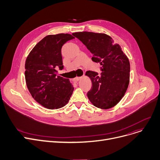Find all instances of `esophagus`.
Wrapping results in <instances>:
<instances>
[{
    "instance_id": "esophagus-1",
    "label": "esophagus",
    "mask_w": 160,
    "mask_h": 160,
    "mask_svg": "<svg viewBox=\"0 0 160 160\" xmlns=\"http://www.w3.org/2000/svg\"><path fill=\"white\" fill-rule=\"evenodd\" d=\"M81 78H82V77H76V78H74L73 79V81H74V82H77L79 81Z\"/></svg>"
}]
</instances>
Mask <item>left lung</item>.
Masks as SVG:
<instances>
[{
  "label": "left lung",
  "instance_id": "8db88e82",
  "mask_svg": "<svg viewBox=\"0 0 160 160\" xmlns=\"http://www.w3.org/2000/svg\"><path fill=\"white\" fill-rule=\"evenodd\" d=\"M93 54L92 60L102 66L100 76L88 71L92 83L87 95L95 107L107 110L116 106L127 91L130 82V65L121 46L106 33L90 32L73 33Z\"/></svg>",
  "mask_w": 160,
  "mask_h": 160
}]
</instances>
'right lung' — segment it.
<instances>
[{"instance_id":"1","label":"right lung","mask_w":160,"mask_h":160,"mask_svg":"<svg viewBox=\"0 0 160 160\" xmlns=\"http://www.w3.org/2000/svg\"><path fill=\"white\" fill-rule=\"evenodd\" d=\"M74 38L69 33L48 35L38 42L26 59L24 74L27 88L37 102L50 110L65 106L74 91L69 79L57 76L56 70L63 67V45Z\"/></svg>"}]
</instances>
